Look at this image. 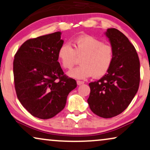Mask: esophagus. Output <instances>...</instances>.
I'll list each match as a JSON object with an SVG mask.
<instances>
[{"label":"esophagus","instance_id":"34e87169","mask_svg":"<svg viewBox=\"0 0 150 150\" xmlns=\"http://www.w3.org/2000/svg\"><path fill=\"white\" fill-rule=\"evenodd\" d=\"M77 85H81L83 84H84V82L83 81H77Z\"/></svg>","mask_w":150,"mask_h":150}]
</instances>
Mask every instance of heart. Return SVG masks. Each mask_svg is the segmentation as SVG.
<instances>
[{"label":"heart","instance_id":"1","mask_svg":"<svg viewBox=\"0 0 150 150\" xmlns=\"http://www.w3.org/2000/svg\"><path fill=\"white\" fill-rule=\"evenodd\" d=\"M74 46V49L70 44L64 43L58 51V61L65 69L72 68L77 56L82 57L80 61L81 65L69 71L67 73L69 76L77 79H85L92 76L100 78L109 71L114 56L113 47L110 45L85 35L77 38Z\"/></svg>","mask_w":150,"mask_h":150}]
</instances>
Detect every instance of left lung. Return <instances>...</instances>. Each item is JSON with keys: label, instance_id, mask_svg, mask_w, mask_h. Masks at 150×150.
Here are the masks:
<instances>
[{"label": "left lung", "instance_id": "left-lung-1", "mask_svg": "<svg viewBox=\"0 0 150 150\" xmlns=\"http://www.w3.org/2000/svg\"><path fill=\"white\" fill-rule=\"evenodd\" d=\"M105 34L113 47L114 61L106 74L89 84L87 103L93 113L108 118L122 113L137 93L140 62L134 47L121 32L109 28Z\"/></svg>", "mask_w": 150, "mask_h": 150}]
</instances>
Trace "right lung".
<instances>
[{"label": "right lung", "mask_w": 150, "mask_h": 150, "mask_svg": "<svg viewBox=\"0 0 150 150\" xmlns=\"http://www.w3.org/2000/svg\"><path fill=\"white\" fill-rule=\"evenodd\" d=\"M56 32L25 41L15 54L13 76L17 97L32 116L49 119L65 108L69 93L77 86L64 75L58 61L63 44Z\"/></svg>", "instance_id": "obj_1"}]
</instances>
